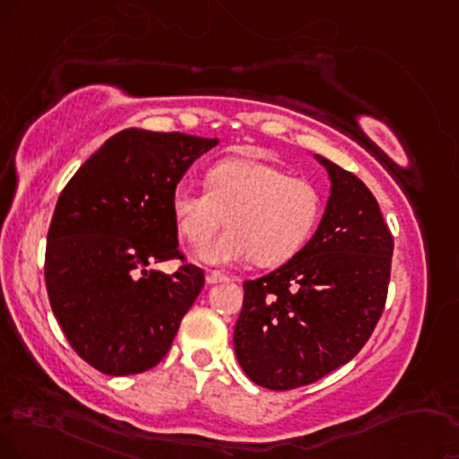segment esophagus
<instances>
[{
  "label": "esophagus",
  "instance_id": "obj_1",
  "mask_svg": "<svg viewBox=\"0 0 459 459\" xmlns=\"http://www.w3.org/2000/svg\"><path fill=\"white\" fill-rule=\"evenodd\" d=\"M230 281V276L221 274V273H208L206 274V282H211V285H214V282H225Z\"/></svg>",
  "mask_w": 459,
  "mask_h": 459
}]
</instances>
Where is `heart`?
I'll return each mask as SVG.
<instances>
[{
  "instance_id": "obj_1",
  "label": "heart",
  "mask_w": 459,
  "mask_h": 459,
  "mask_svg": "<svg viewBox=\"0 0 459 459\" xmlns=\"http://www.w3.org/2000/svg\"><path fill=\"white\" fill-rule=\"evenodd\" d=\"M206 189L180 183L169 208L180 234L204 247L223 228H231L202 251L206 264H234L253 257L262 265L287 262L313 234L321 214V194L313 183L291 177L253 157H231L206 172Z\"/></svg>"
}]
</instances>
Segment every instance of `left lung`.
<instances>
[{"instance_id": "1", "label": "left lung", "mask_w": 459, "mask_h": 459, "mask_svg": "<svg viewBox=\"0 0 459 459\" xmlns=\"http://www.w3.org/2000/svg\"><path fill=\"white\" fill-rule=\"evenodd\" d=\"M330 197L315 236L274 273L245 281L234 327L253 383L287 392L353 359L385 308L394 238L370 189L325 157Z\"/></svg>"}]
</instances>
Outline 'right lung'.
<instances>
[{
	"label": "right lung",
	"instance_id": "obj_1",
	"mask_svg": "<svg viewBox=\"0 0 459 459\" xmlns=\"http://www.w3.org/2000/svg\"><path fill=\"white\" fill-rule=\"evenodd\" d=\"M217 138L123 129L78 168L56 200L44 281L67 342L95 370L138 375L166 358L204 287L185 264L169 200ZM180 258L172 275L155 263Z\"/></svg>",
	"mask_w": 459,
	"mask_h": 459
}]
</instances>
